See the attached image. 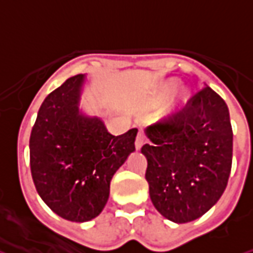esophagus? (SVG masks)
<instances>
[{"mask_svg":"<svg viewBox=\"0 0 253 253\" xmlns=\"http://www.w3.org/2000/svg\"><path fill=\"white\" fill-rule=\"evenodd\" d=\"M145 142H146V137H145L144 132L139 131L138 135H137V138H135V148H137V149H141Z\"/></svg>","mask_w":253,"mask_h":253,"instance_id":"1","label":"esophagus"}]
</instances>
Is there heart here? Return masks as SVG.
<instances>
[{
	"mask_svg": "<svg viewBox=\"0 0 253 253\" xmlns=\"http://www.w3.org/2000/svg\"><path fill=\"white\" fill-rule=\"evenodd\" d=\"M174 84H164L163 89H162V96H163V97L167 96V94H169V91L172 90V87H174Z\"/></svg>",
	"mask_w": 253,
	"mask_h": 253,
	"instance_id": "obj_1",
	"label": "heart"
}]
</instances>
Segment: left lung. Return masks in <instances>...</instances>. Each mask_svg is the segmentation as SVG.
Instances as JSON below:
<instances>
[{
    "label": "left lung",
    "instance_id": "obj_1",
    "mask_svg": "<svg viewBox=\"0 0 253 253\" xmlns=\"http://www.w3.org/2000/svg\"><path fill=\"white\" fill-rule=\"evenodd\" d=\"M145 132L151 144L141 152L155 208L175 223L200 218L220 199L230 175L233 130L223 98L206 86Z\"/></svg>",
    "mask_w": 253,
    "mask_h": 253
}]
</instances>
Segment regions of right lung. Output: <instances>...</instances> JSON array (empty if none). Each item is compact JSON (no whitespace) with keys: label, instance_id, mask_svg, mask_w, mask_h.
I'll return each instance as SVG.
<instances>
[{"label":"right lung","instance_id":"1","mask_svg":"<svg viewBox=\"0 0 253 253\" xmlns=\"http://www.w3.org/2000/svg\"><path fill=\"white\" fill-rule=\"evenodd\" d=\"M84 75L68 78L43 100L30 135L37 192L53 212L71 222L98 216L114 174L135 151L137 128L112 135L97 116L79 111Z\"/></svg>","mask_w":253,"mask_h":253}]
</instances>
